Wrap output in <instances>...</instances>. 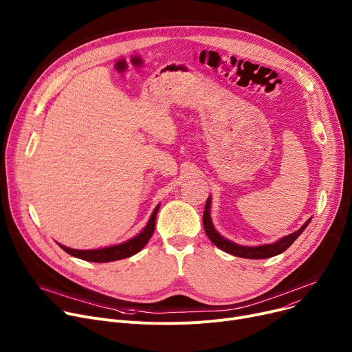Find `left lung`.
Listing matches in <instances>:
<instances>
[{
  "label": "left lung",
  "mask_w": 352,
  "mask_h": 352,
  "mask_svg": "<svg viewBox=\"0 0 352 352\" xmlns=\"http://www.w3.org/2000/svg\"><path fill=\"white\" fill-rule=\"evenodd\" d=\"M210 206H211V197L207 199L206 206H204V214H203V226H204V231L207 234V236L210 238V241L212 244L223 250L227 254H231L234 256H239V258H247V259H265V258H272L275 255H279L282 252H285L293 242L297 239L305 230L309 226V223L311 221V219H309L302 228H299L297 231H294L293 234H289L283 238H280L279 241L274 242V244H267V245H259V247H244V245H238L235 242L221 236L217 231H215L211 217H210Z\"/></svg>",
  "instance_id": "left-lung-1"
}]
</instances>
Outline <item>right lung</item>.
<instances>
[{
  "label": "right lung",
  "instance_id": "add662e5",
  "mask_svg": "<svg viewBox=\"0 0 352 352\" xmlns=\"http://www.w3.org/2000/svg\"><path fill=\"white\" fill-rule=\"evenodd\" d=\"M159 206L160 204H157L155 207L146 227L137 236H133V238L122 242V244L107 247V248H100V250H73V248H67V247L60 245V244L59 245L69 255L76 256L78 259H83V261H89V262H111V261L129 258L135 254H138L148 244V241L151 239V236L155 231L156 214H157Z\"/></svg>",
  "mask_w": 352,
  "mask_h": 352
}]
</instances>
